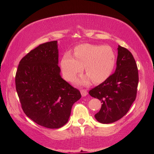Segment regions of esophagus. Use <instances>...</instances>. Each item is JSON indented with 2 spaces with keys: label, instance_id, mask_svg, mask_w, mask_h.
I'll use <instances>...</instances> for the list:
<instances>
[{
  "label": "esophagus",
  "instance_id": "34e87169",
  "mask_svg": "<svg viewBox=\"0 0 154 154\" xmlns=\"http://www.w3.org/2000/svg\"><path fill=\"white\" fill-rule=\"evenodd\" d=\"M81 94L83 97H85V96L87 95L88 92H87V91L85 90V89H81Z\"/></svg>",
  "mask_w": 154,
  "mask_h": 154
}]
</instances>
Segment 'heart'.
Segmentation results:
<instances>
[{
	"instance_id": "1",
	"label": "heart",
	"mask_w": 154,
	"mask_h": 154,
	"mask_svg": "<svg viewBox=\"0 0 154 154\" xmlns=\"http://www.w3.org/2000/svg\"><path fill=\"white\" fill-rule=\"evenodd\" d=\"M73 56L64 54L60 67L64 79L70 81L83 71L84 66L87 76L77 79L78 84L87 85L91 79L94 83H103L109 77L115 65V54L109 45L81 44L75 48Z\"/></svg>"
}]
</instances>
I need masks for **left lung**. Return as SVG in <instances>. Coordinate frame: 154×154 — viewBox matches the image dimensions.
<instances>
[{
  "mask_svg": "<svg viewBox=\"0 0 154 154\" xmlns=\"http://www.w3.org/2000/svg\"><path fill=\"white\" fill-rule=\"evenodd\" d=\"M138 80V67L131 52L119 45L115 72L89 92L103 103L94 115L98 122L112 123L128 112L136 99Z\"/></svg>",
  "mask_w": 154,
  "mask_h": 154,
  "instance_id": "8db88e82",
  "label": "left lung"
}]
</instances>
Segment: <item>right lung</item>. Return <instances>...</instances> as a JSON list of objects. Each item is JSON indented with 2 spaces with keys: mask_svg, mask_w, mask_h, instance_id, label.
<instances>
[{
  "mask_svg": "<svg viewBox=\"0 0 154 154\" xmlns=\"http://www.w3.org/2000/svg\"><path fill=\"white\" fill-rule=\"evenodd\" d=\"M57 42L40 44L20 60L15 77L22 109L28 117L48 128L68 122L80 91L62 79L58 66Z\"/></svg>",
  "mask_w": 154,
  "mask_h": 154,
  "instance_id": "add662e5",
  "label": "right lung"
}]
</instances>
